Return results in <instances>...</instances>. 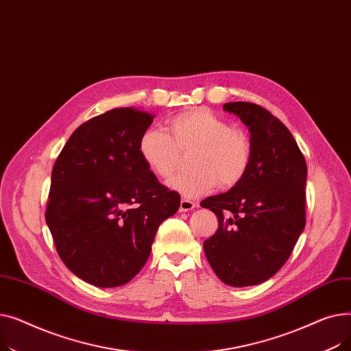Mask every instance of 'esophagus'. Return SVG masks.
<instances>
[{
    "label": "esophagus",
    "mask_w": 351,
    "mask_h": 351,
    "mask_svg": "<svg viewBox=\"0 0 351 351\" xmlns=\"http://www.w3.org/2000/svg\"><path fill=\"white\" fill-rule=\"evenodd\" d=\"M195 208H196L195 202H192V200H189V199H185V197H183V199L180 200V206H179V210H180V212H188V210H192V209H195Z\"/></svg>",
    "instance_id": "obj_1"
}]
</instances>
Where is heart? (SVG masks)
I'll use <instances>...</instances> for the list:
<instances>
[{"label":"heart","mask_w":351,"mask_h":351,"mask_svg":"<svg viewBox=\"0 0 351 351\" xmlns=\"http://www.w3.org/2000/svg\"><path fill=\"white\" fill-rule=\"evenodd\" d=\"M168 132L146 129L138 151L152 173L169 179L176 172L182 154L189 156L188 173H180L169 186L186 197H199L217 185L230 189L241 183L252 163L247 134L208 109H193L168 122Z\"/></svg>","instance_id":"obj_1"}]
</instances>
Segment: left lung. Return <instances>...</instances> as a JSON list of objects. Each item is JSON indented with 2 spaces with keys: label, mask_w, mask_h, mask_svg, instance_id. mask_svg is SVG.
<instances>
[{
  "label": "left lung",
  "mask_w": 351,
  "mask_h": 351,
  "mask_svg": "<svg viewBox=\"0 0 351 351\" xmlns=\"http://www.w3.org/2000/svg\"><path fill=\"white\" fill-rule=\"evenodd\" d=\"M223 109L249 126L252 163L239 185L200 204L219 220L204 249L223 283L254 286L282 269L306 226L307 166L289 129L267 109L250 102Z\"/></svg>",
  "instance_id": "8db88e82"
}]
</instances>
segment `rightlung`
I'll list each match as a JSON object with an SVG mask.
<instances>
[{"mask_svg": "<svg viewBox=\"0 0 351 351\" xmlns=\"http://www.w3.org/2000/svg\"><path fill=\"white\" fill-rule=\"evenodd\" d=\"M155 115L115 108L78 126L52 168L45 220L64 265L86 283L117 287L146 263L180 195L143 163L138 142Z\"/></svg>", "mask_w": 351, "mask_h": 351, "instance_id": "right-lung-1", "label": "right lung"}]
</instances>
